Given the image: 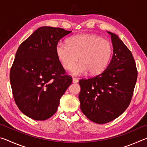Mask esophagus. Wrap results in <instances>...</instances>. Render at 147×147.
<instances>
[{"mask_svg":"<svg viewBox=\"0 0 147 147\" xmlns=\"http://www.w3.org/2000/svg\"><path fill=\"white\" fill-rule=\"evenodd\" d=\"M78 80L77 78H73V83L76 84V83H78Z\"/></svg>","mask_w":147,"mask_h":147,"instance_id":"obj_1","label":"esophagus"}]
</instances>
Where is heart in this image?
Instances as JSON below:
<instances>
[{
	"mask_svg": "<svg viewBox=\"0 0 147 147\" xmlns=\"http://www.w3.org/2000/svg\"><path fill=\"white\" fill-rule=\"evenodd\" d=\"M59 60L65 69H70L77 61L80 62L71 69V73L78 76L89 71L97 74L108 65L112 54L109 41L93 34L77 35L69 38L67 43L59 42L56 47Z\"/></svg>",
	"mask_w": 147,
	"mask_h": 147,
	"instance_id": "heart-1",
	"label": "heart"
}]
</instances>
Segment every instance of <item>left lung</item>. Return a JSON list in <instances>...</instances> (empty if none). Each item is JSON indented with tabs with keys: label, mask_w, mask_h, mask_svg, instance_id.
I'll list each match as a JSON object with an SVG mask.
<instances>
[{
	"label": "left lung",
	"mask_w": 147,
	"mask_h": 147,
	"mask_svg": "<svg viewBox=\"0 0 147 147\" xmlns=\"http://www.w3.org/2000/svg\"><path fill=\"white\" fill-rule=\"evenodd\" d=\"M111 35L113 56L102 73L79 81L80 109L89 120L105 124L118 117L130 103L138 78L135 60L116 34Z\"/></svg>",
	"instance_id": "1"
}]
</instances>
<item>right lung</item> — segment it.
Segmentation results:
<instances>
[{"label":"right lung","mask_w":147,"mask_h":147,"mask_svg":"<svg viewBox=\"0 0 147 147\" xmlns=\"http://www.w3.org/2000/svg\"><path fill=\"white\" fill-rule=\"evenodd\" d=\"M71 32L41 26L17 50L10 70V84L17 106L30 118L44 121L53 116L72 83L56 53L59 39Z\"/></svg>","instance_id":"1"}]
</instances>
